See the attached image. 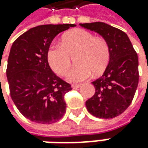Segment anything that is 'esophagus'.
I'll list each match as a JSON object with an SVG mask.
<instances>
[{
  "mask_svg": "<svg viewBox=\"0 0 148 148\" xmlns=\"http://www.w3.org/2000/svg\"><path fill=\"white\" fill-rule=\"evenodd\" d=\"M81 87V84H73L72 85V88L73 89H77V88H79Z\"/></svg>",
  "mask_w": 148,
  "mask_h": 148,
  "instance_id": "esophagus-1",
  "label": "esophagus"
}]
</instances>
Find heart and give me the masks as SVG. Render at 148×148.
I'll list each match as a JSON object with an SVG mask.
<instances>
[{"instance_id": "1", "label": "heart", "mask_w": 148, "mask_h": 148, "mask_svg": "<svg viewBox=\"0 0 148 148\" xmlns=\"http://www.w3.org/2000/svg\"><path fill=\"white\" fill-rule=\"evenodd\" d=\"M74 56V65L66 75L70 83H79L88 79L92 73L99 75L104 71L110 60V47L102 38H96L92 33L77 29L64 34L61 45L51 46L47 51L51 68L59 75H64Z\"/></svg>"}]
</instances>
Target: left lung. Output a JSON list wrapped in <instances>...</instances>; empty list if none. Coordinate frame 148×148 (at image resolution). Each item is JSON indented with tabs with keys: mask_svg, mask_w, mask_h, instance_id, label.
I'll use <instances>...</instances> for the list:
<instances>
[{
	"mask_svg": "<svg viewBox=\"0 0 148 148\" xmlns=\"http://www.w3.org/2000/svg\"><path fill=\"white\" fill-rule=\"evenodd\" d=\"M100 34L110 47V60L105 72L92 82L95 94L86 101L91 115L111 119L131 104L138 84V58L127 34L102 22L79 23Z\"/></svg>",
	"mask_w": 148,
	"mask_h": 148,
	"instance_id": "obj_1",
	"label": "left lung"
}]
</instances>
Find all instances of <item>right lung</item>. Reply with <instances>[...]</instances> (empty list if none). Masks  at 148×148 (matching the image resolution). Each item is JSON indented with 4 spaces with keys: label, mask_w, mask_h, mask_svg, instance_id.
<instances>
[{
    "label": "right lung",
    "mask_w": 148,
    "mask_h": 148,
    "mask_svg": "<svg viewBox=\"0 0 148 148\" xmlns=\"http://www.w3.org/2000/svg\"><path fill=\"white\" fill-rule=\"evenodd\" d=\"M75 26L39 25L19 36L11 47L6 69L10 97L20 113L31 121L56 123L66 111L64 95L72 88L51 70L47 51L56 35Z\"/></svg>",
    "instance_id": "1"
}]
</instances>
